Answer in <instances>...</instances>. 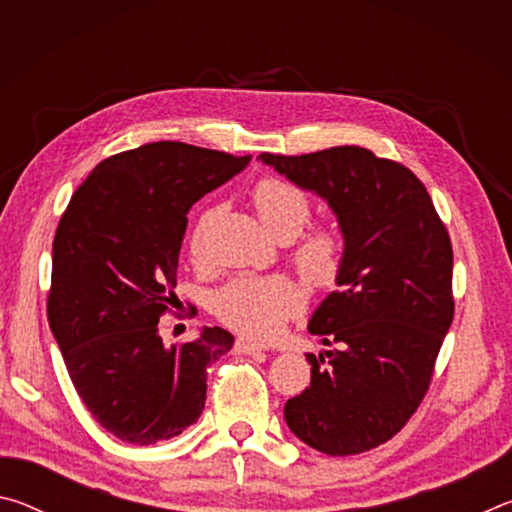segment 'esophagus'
Segmentation results:
<instances>
[{"mask_svg":"<svg viewBox=\"0 0 512 512\" xmlns=\"http://www.w3.org/2000/svg\"><path fill=\"white\" fill-rule=\"evenodd\" d=\"M235 352H237V354H255V352H264V348H262V345L250 343V341H246V339H237Z\"/></svg>","mask_w":512,"mask_h":512,"instance_id":"esophagus-1","label":"esophagus"}]
</instances>
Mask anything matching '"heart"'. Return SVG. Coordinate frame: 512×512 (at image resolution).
I'll list each match as a JSON object with an SVG mask.
<instances>
[{
	"label": "heart",
	"mask_w": 512,
	"mask_h": 512,
	"mask_svg": "<svg viewBox=\"0 0 512 512\" xmlns=\"http://www.w3.org/2000/svg\"><path fill=\"white\" fill-rule=\"evenodd\" d=\"M253 201L266 230L280 237H296L311 216L307 194L284 180H262L255 187ZM216 210H207L198 219L192 235V255L203 257L205 237ZM300 273L316 287H329L341 268V241L332 230H314L300 241L293 253ZM212 309L225 325L244 336L268 341L277 336L305 309V293L291 277H237L214 293Z\"/></svg>",
	"instance_id": "heart-1"
}]
</instances>
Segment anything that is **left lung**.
Listing matches in <instances>:
<instances>
[{
  "label": "left lung",
  "instance_id": "left-lung-1",
  "mask_svg": "<svg viewBox=\"0 0 512 512\" xmlns=\"http://www.w3.org/2000/svg\"><path fill=\"white\" fill-rule=\"evenodd\" d=\"M334 212L343 235L336 291L309 318L329 350L307 352L311 384L284 404L302 443L329 456L391 440L427 393L454 318L452 241L424 185L361 146L257 155Z\"/></svg>",
  "mask_w": 512,
  "mask_h": 512
}]
</instances>
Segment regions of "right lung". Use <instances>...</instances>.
<instances>
[{
  "label": "right lung",
  "instance_id": "1",
  "mask_svg": "<svg viewBox=\"0 0 512 512\" xmlns=\"http://www.w3.org/2000/svg\"><path fill=\"white\" fill-rule=\"evenodd\" d=\"M250 162L183 142H151L99 162L54 239L51 334L76 393L124 443L155 445L201 418L207 366L235 336L203 327L164 345L160 316L178 302L187 212Z\"/></svg>",
  "mask_w": 512,
  "mask_h": 512
}]
</instances>
